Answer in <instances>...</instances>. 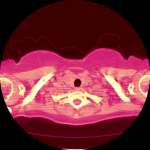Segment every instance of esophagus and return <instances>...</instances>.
I'll use <instances>...</instances> for the list:
<instances>
[{
	"label": "esophagus",
	"instance_id": "34e87169",
	"mask_svg": "<svg viewBox=\"0 0 150 150\" xmlns=\"http://www.w3.org/2000/svg\"><path fill=\"white\" fill-rule=\"evenodd\" d=\"M81 89H82V88H81V87H76V88H75V89H76V90H80Z\"/></svg>",
	"mask_w": 150,
	"mask_h": 150
}]
</instances>
